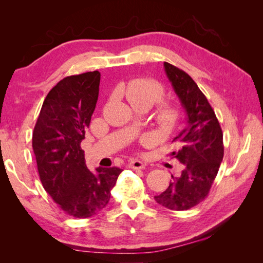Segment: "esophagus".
Instances as JSON below:
<instances>
[{"mask_svg": "<svg viewBox=\"0 0 263 263\" xmlns=\"http://www.w3.org/2000/svg\"><path fill=\"white\" fill-rule=\"evenodd\" d=\"M128 166L130 169H135V170H140V169H145L146 163L142 162L140 160H130L128 163Z\"/></svg>", "mask_w": 263, "mask_h": 263, "instance_id": "34e87169", "label": "esophagus"}]
</instances>
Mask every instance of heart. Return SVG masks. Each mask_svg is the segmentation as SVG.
Returning <instances> with one entry per match:
<instances>
[{"label":"heart","mask_w":263,"mask_h":263,"mask_svg":"<svg viewBox=\"0 0 263 263\" xmlns=\"http://www.w3.org/2000/svg\"><path fill=\"white\" fill-rule=\"evenodd\" d=\"M124 97L136 109H148L156 102L161 100L164 94L163 86L151 79H134L122 90ZM180 110L171 102L159 103L155 112V118L159 127L164 132L171 130L180 119Z\"/></svg>","instance_id":"b5f03b06"}]
</instances>
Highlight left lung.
Listing matches in <instances>:
<instances>
[{
	"instance_id": "left-lung-1",
	"label": "left lung",
	"mask_w": 263,
	"mask_h": 263,
	"mask_svg": "<svg viewBox=\"0 0 263 263\" xmlns=\"http://www.w3.org/2000/svg\"><path fill=\"white\" fill-rule=\"evenodd\" d=\"M165 74L186 113L183 130L172 142L178 149L172 156L185 165L179 178L164 192L155 196L157 203L172 211H185L209 195L224 157L222 132L212 106L197 84L184 71L163 63Z\"/></svg>"
}]
</instances>
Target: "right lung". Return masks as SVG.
I'll use <instances>...</instances> for the list:
<instances>
[{
    "mask_svg": "<svg viewBox=\"0 0 263 263\" xmlns=\"http://www.w3.org/2000/svg\"><path fill=\"white\" fill-rule=\"evenodd\" d=\"M99 71L70 76L47 94L33 132V150L46 192L66 214L87 218L108 204L123 170L87 169L81 141L99 98Z\"/></svg>",
    "mask_w": 263,
    "mask_h": 263,
    "instance_id": "1",
    "label": "right lung"
}]
</instances>
